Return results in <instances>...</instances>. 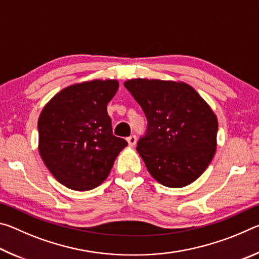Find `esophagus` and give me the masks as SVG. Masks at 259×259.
<instances>
[{"label":"esophagus","instance_id":"1","mask_svg":"<svg viewBox=\"0 0 259 259\" xmlns=\"http://www.w3.org/2000/svg\"><path fill=\"white\" fill-rule=\"evenodd\" d=\"M126 142H128V144H129L130 146H135L136 142H137V137H136L135 135H131L130 137L126 138Z\"/></svg>","mask_w":259,"mask_h":259}]
</instances>
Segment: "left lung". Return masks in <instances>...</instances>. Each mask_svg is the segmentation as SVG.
<instances>
[{
  "label": "left lung",
  "mask_w": 259,
  "mask_h": 259,
  "mask_svg": "<svg viewBox=\"0 0 259 259\" xmlns=\"http://www.w3.org/2000/svg\"><path fill=\"white\" fill-rule=\"evenodd\" d=\"M124 87L147 119L136 148L148 172L168 187L196 181L217 146L218 122L209 105L184 82L134 78Z\"/></svg>",
  "instance_id": "left-lung-1"
}]
</instances>
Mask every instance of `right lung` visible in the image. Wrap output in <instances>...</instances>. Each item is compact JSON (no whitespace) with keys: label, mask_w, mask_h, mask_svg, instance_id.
I'll use <instances>...</instances> for the list:
<instances>
[{"label":"right lung","mask_w":259,"mask_h":259,"mask_svg":"<svg viewBox=\"0 0 259 259\" xmlns=\"http://www.w3.org/2000/svg\"><path fill=\"white\" fill-rule=\"evenodd\" d=\"M116 80H94L65 88L38 117V151L57 181L74 191H89L107 178L116 156L128 145L115 137L107 104Z\"/></svg>","instance_id":"add662e5"}]
</instances>
